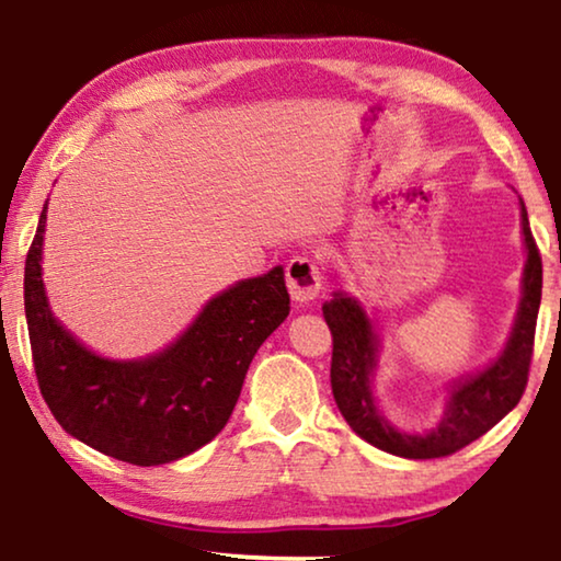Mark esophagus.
Instances as JSON below:
<instances>
[{"mask_svg":"<svg viewBox=\"0 0 561 561\" xmlns=\"http://www.w3.org/2000/svg\"><path fill=\"white\" fill-rule=\"evenodd\" d=\"M321 278H324V275H321V265L309 255H296L286 265V283L294 301H313V298L319 296Z\"/></svg>","mask_w":561,"mask_h":561,"instance_id":"obj_1","label":"esophagus"}]
</instances>
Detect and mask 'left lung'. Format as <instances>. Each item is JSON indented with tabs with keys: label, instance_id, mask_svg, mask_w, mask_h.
I'll return each instance as SVG.
<instances>
[{
	"label": "left lung",
	"instance_id": "8db88e82",
	"mask_svg": "<svg viewBox=\"0 0 561 561\" xmlns=\"http://www.w3.org/2000/svg\"><path fill=\"white\" fill-rule=\"evenodd\" d=\"M520 219H524L528 260L524 271V298H520L508 347L485 373L457 382L442 424L424 436L398 432L382 419L373 401L370 375L375 367V334L357 301L336 294L332 301L321 306L329 332H332V375L329 378H332L334 401L352 432L370 442L373 447L409 459L449 457L480 439L505 413L516 409L526 390L528 370H531L536 317H539L541 304V255L528 227L524 202H520Z\"/></svg>",
	"mask_w": 561,
	"mask_h": 561
}]
</instances>
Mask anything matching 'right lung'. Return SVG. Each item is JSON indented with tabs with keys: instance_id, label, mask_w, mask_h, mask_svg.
<instances>
[{
	"instance_id": "right-lung-1",
	"label": "right lung",
	"mask_w": 561,
	"mask_h": 561,
	"mask_svg": "<svg viewBox=\"0 0 561 561\" xmlns=\"http://www.w3.org/2000/svg\"><path fill=\"white\" fill-rule=\"evenodd\" d=\"M45 209L25 260V317L37 386L68 434L137 467L165 465L211 442L232 416L244 375L283 324V267L211 298L173 347L140 363L89 352L53 319L41 280Z\"/></svg>"
}]
</instances>
